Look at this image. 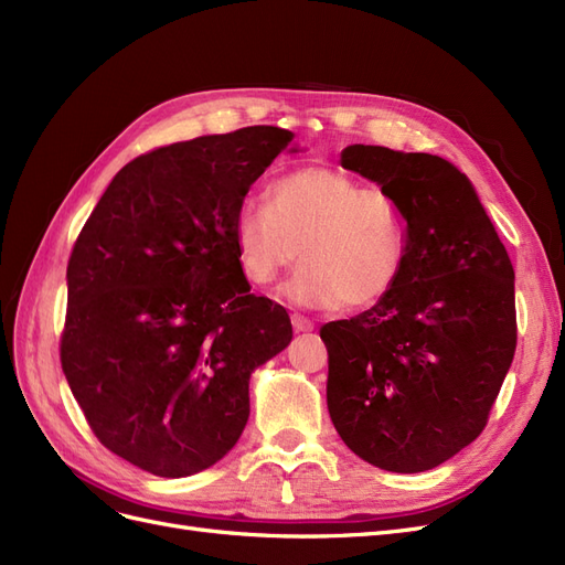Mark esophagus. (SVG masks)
Wrapping results in <instances>:
<instances>
[{
    "mask_svg": "<svg viewBox=\"0 0 565 565\" xmlns=\"http://www.w3.org/2000/svg\"><path fill=\"white\" fill-rule=\"evenodd\" d=\"M292 324H295V332H311L316 328V324L306 316H301V313L292 316Z\"/></svg>",
    "mask_w": 565,
    "mask_h": 565,
    "instance_id": "34e87169",
    "label": "esophagus"
}]
</instances>
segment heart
I'll list each match as a JSON object with an SVG mask.
<instances>
[{
  "mask_svg": "<svg viewBox=\"0 0 565 565\" xmlns=\"http://www.w3.org/2000/svg\"><path fill=\"white\" fill-rule=\"evenodd\" d=\"M233 237L237 266L259 287L292 268L301 249L303 268L285 285V297L309 309H370L396 287L409 254L398 200L322 164L280 177L268 204L241 207Z\"/></svg>",
  "mask_w": 565,
  "mask_h": 565,
  "instance_id": "heart-1",
  "label": "heart"
}]
</instances>
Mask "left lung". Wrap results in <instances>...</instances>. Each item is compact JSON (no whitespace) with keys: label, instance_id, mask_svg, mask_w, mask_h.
<instances>
[{"label":"left lung","instance_id":"8db88e82","mask_svg":"<svg viewBox=\"0 0 565 565\" xmlns=\"http://www.w3.org/2000/svg\"><path fill=\"white\" fill-rule=\"evenodd\" d=\"M341 167L398 200L409 254L380 303L320 328L330 417L370 465L434 469L481 436L514 361V266L448 160L358 143Z\"/></svg>","mask_w":565,"mask_h":565}]
</instances>
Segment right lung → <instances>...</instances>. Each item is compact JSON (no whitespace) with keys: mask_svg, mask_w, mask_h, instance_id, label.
Masks as SVG:
<instances>
[{"mask_svg":"<svg viewBox=\"0 0 565 565\" xmlns=\"http://www.w3.org/2000/svg\"><path fill=\"white\" fill-rule=\"evenodd\" d=\"M245 127L162 146L119 169L67 262L61 365L94 436L164 478L212 467L249 417V374L292 339L249 292L235 216L292 143Z\"/></svg>","mask_w":565,"mask_h":565,"instance_id":"right-lung-1","label":"right lung"}]
</instances>
